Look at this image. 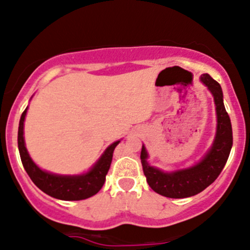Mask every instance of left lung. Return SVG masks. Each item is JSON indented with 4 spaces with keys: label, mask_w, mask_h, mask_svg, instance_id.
Wrapping results in <instances>:
<instances>
[{
    "label": "left lung",
    "mask_w": 250,
    "mask_h": 250,
    "mask_svg": "<svg viewBox=\"0 0 250 250\" xmlns=\"http://www.w3.org/2000/svg\"><path fill=\"white\" fill-rule=\"evenodd\" d=\"M200 81L208 86L214 96L216 106L217 129L216 137L211 149L203 157L200 162L189 168L178 169L174 172H164L147 164V152L143 145L140 152L143 171L150 188L157 194L173 199L193 197L209 187L219 177L226 165L231 152L233 137L229 116L224 105L221 85L209 74H203Z\"/></svg>",
    "instance_id": "8db88e82"
}]
</instances>
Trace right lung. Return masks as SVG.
I'll return each mask as SVG.
<instances>
[{
    "mask_svg": "<svg viewBox=\"0 0 250 250\" xmlns=\"http://www.w3.org/2000/svg\"><path fill=\"white\" fill-rule=\"evenodd\" d=\"M26 110L28 107L21 113V121H19L18 149L24 169L29 174L34 184L50 197L61 200H83L95 195L105 183L106 174L110 169L111 161H112L113 150L118 145L120 140L111 144L101 155L99 161L86 173L79 174V176H60V174L48 173L39 168L26 151L23 137Z\"/></svg>",
    "mask_w": 250,
    "mask_h": 250,
    "instance_id": "add662e5",
    "label": "right lung"
}]
</instances>
